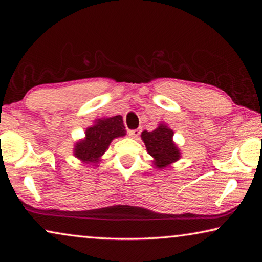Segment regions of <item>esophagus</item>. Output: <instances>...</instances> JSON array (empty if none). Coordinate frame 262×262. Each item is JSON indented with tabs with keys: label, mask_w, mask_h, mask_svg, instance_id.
Segmentation results:
<instances>
[{
	"label": "esophagus",
	"mask_w": 262,
	"mask_h": 262,
	"mask_svg": "<svg viewBox=\"0 0 262 262\" xmlns=\"http://www.w3.org/2000/svg\"><path fill=\"white\" fill-rule=\"evenodd\" d=\"M140 134H141V130L140 129H133V130L128 132V135H129L130 137H133V139H137Z\"/></svg>",
	"instance_id": "obj_1"
}]
</instances>
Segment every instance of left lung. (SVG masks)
<instances>
[{
  "instance_id": "left-lung-1",
  "label": "left lung",
  "mask_w": 262,
  "mask_h": 262,
  "mask_svg": "<svg viewBox=\"0 0 262 262\" xmlns=\"http://www.w3.org/2000/svg\"><path fill=\"white\" fill-rule=\"evenodd\" d=\"M141 137L156 167L164 168L180 158V150L173 142V130L165 123H161L152 132H142Z\"/></svg>"
}]
</instances>
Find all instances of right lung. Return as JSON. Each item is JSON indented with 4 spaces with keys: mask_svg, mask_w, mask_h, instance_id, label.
<instances>
[{
    "mask_svg": "<svg viewBox=\"0 0 262 262\" xmlns=\"http://www.w3.org/2000/svg\"><path fill=\"white\" fill-rule=\"evenodd\" d=\"M126 135L121 115L98 119L95 125L86 128L85 137L75 144L74 155L86 164H96L108 149L114 139Z\"/></svg>",
    "mask_w": 262,
    "mask_h": 262,
    "instance_id": "1",
    "label": "right lung"
}]
</instances>
